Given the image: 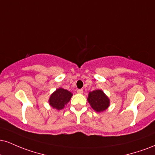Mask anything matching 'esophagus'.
Segmentation results:
<instances>
[{"label":"esophagus","instance_id":"1","mask_svg":"<svg viewBox=\"0 0 155 155\" xmlns=\"http://www.w3.org/2000/svg\"><path fill=\"white\" fill-rule=\"evenodd\" d=\"M76 92H77V93H79V94H82L84 91L82 89H77V91H76Z\"/></svg>","mask_w":155,"mask_h":155}]
</instances>
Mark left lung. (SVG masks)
<instances>
[{"mask_svg":"<svg viewBox=\"0 0 155 155\" xmlns=\"http://www.w3.org/2000/svg\"><path fill=\"white\" fill-rule=\"evenodd\" d=\"M87 100L92 107L97 112L105 110L110 105L109 99L100 89L89 92Z\"/></svg>","mask_w":155,"mask_h":155,"instance_id":"obj_1","label":"left lung"}]
</instances>
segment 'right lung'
<instances>
[{"label":"right lung","instance_id":"add662e5","mask_svg":"<svg viewBox=\"0 0 155 155\" xmlns=\"http://www.w3.org/2000/svg\"><path fill=\"white\" fill-rule=\"evenodd\" d=\"M72 94L66 89L59 88L50 96L49 103L57 110H61L70 101Z\"/></svg>","mask_w":155,"mask_h":155}]
</instances>
